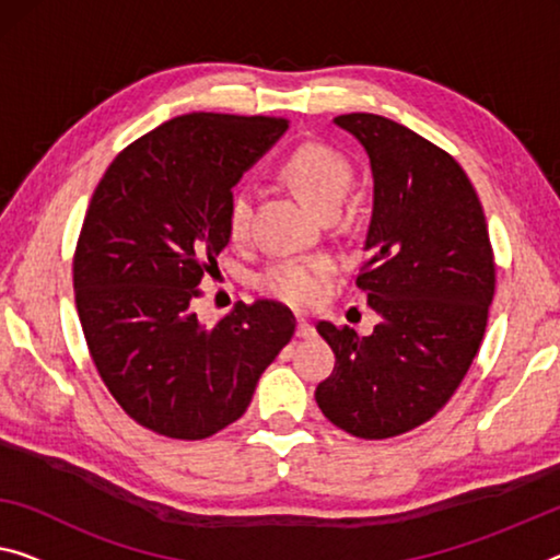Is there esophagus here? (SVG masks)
<instances>
[{
	"instance_id": "obj_1",
	"label": "esophagus",
	"mask_w": 560,
	"mask_h": 560,
	"mask_svg": "<svg viewBox=\"0 0 560 560\" xmlns=\"http://www.w3.org/2000/svg\"><path fill=\"white\" fill-rule=\"evenodd\" d=\"M315 335V325L305 320L303 315H298V338H313Z\"/></svg>"
}]
</instances>
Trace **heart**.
<instances>
[{"instance_id": "obj_1", "label": "heart", "mask_w": 560, "mask_h": 560, "mask_svg": "<svg viewBox=\"0 0 560 560\" xmlns=\"http://www.w3.org/2000/svg\"><path fill=\"white\" fill-rule=\"evenodd\" d=\"M278 177L288 185L310 210L323 214H335L342 197L348 195L352 183V167L338 150L323 142L298 144L285 160L280 162ZM253 200L245 190H235L228 197L225 228L232 243H243L250 232ZM330 257H288V260L272 262L268 270L257 278V290L268 298L282 300V303L307 307L320 300L332 275Z\"/></svg>"}]
</instances>
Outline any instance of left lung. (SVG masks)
<instances>
[{"label": "left lung", "instance_id": "1", "mask_svg": "<svg viewBox=\"0 0 560 560\" xmlns=\"http://www.w3.org/2000/svg\"><path fill=\"white\" fill-rule=\"evenodd\" d=\"M335 125L358 137L373 167L355 282L381 323L368 338L317 323L335 368L315 400L332 425L383 441L428 423L466 377L495 292L493 247L478 195L448 152L368 112Z\"/></svg>", "mask_w": 560, "mask_h": 560}]
</instances>
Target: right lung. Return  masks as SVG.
I'll use <instances>...</instances> for the list:
<instances>
[{"label":"right lung","mask_w":560,"mask_h":560,"mask_svg":"<svg viewBox=\"0 0 560 560\" xmlns=\"http://www.w3.org/2000/svg\"><path fill=\"white\" fill-rule=\"evenodd\" d=\"M285 130V117L179 115L127 144L92 195L72 262L77 315L102 383L152 433L202 441L235 423L295 332L272 300L212 325L192 310L230 243V190Z\"/></svg>","instance_id":"add662e5"}]
</instances>
